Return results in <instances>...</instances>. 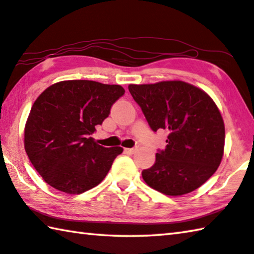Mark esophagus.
<instances>
[{"mask_svg":"<svg viewBox=\"0 0 254 254\" xmlns=\"http://www.w3.org/2000/svg\"><path fill=\"white\" fill-rule=\"evenodd\" d=\"M137 151V147H131V149H126V152L127 154H134Z\"/></svg>","mask_w":254,"mask_h":254,"instance_id":"1","label":"esophagus"}]
</instances>
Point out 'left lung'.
Listing matches in <instances>:
<instances>
[{
    "instance_id": "1",
    "label": "left lung",
    "mask_w": 254,
    "mask_h": 254,
    "mask_svg": "<svg viewBox=\"0 0 254 254\" xmlns=\"http://www.w3.org/2000/svg\"><path fill=\"white\" fill-rule=\"evenodd\" d=\"M152 131L169 130L164 150L143 170L147 186L167 195H182L206 182L219 168L224 149V123L219 109L199 87L182 81L130 84Z\"/></svg>"
}]
</instances>
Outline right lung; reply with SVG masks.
Masks as SVG:
<instances>
[{"label": "right lung", "instance_id": "obj_1", "mask_svg": "<svg viewBox=\"0 0 254 254\" xmlns=\"http://www.w3.org/2000/svg\"><path fill=\"white\" fill-rule=\"evenodd\" d=\"M124 92L121 85L71 80L41 93L25 124L24 147L45 182L81 194L103 181L123 149L99 145L91 134Z\"/></svg>", "mask_w": 254, "mask_h": 254}]
</instances>
